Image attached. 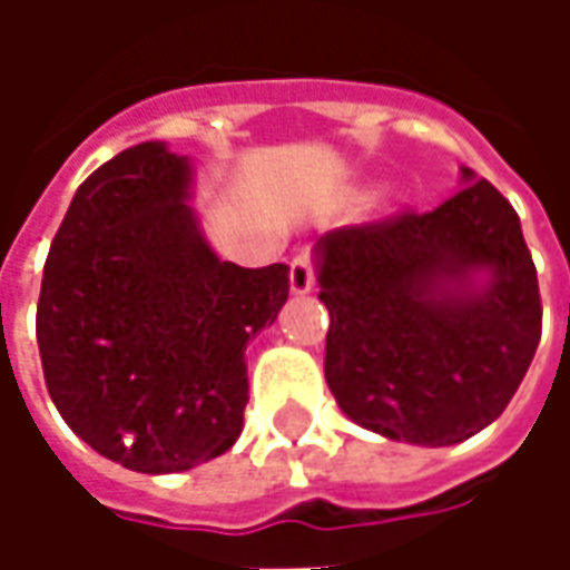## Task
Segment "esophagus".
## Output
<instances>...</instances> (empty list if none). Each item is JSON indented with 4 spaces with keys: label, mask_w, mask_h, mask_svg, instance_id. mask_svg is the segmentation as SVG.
Returning <instances> with one entry per match:
<instances>
[{
    "label": "esophagus",
    "mask_w": 570,
    "mask_h": 570,
    "mask_svg": "<svg viewBox=\"0 0 570 570\" xmlns=\"http://www.w3.org/2000/svg\"><path fill=\"white\" fill-rule=\"evenodd\" d=\"M311 286H314V259L311 253H298L296 259L289 262V289L296 296H305L311 293Z\"/></svg>",
    "instance_id": "1"
}]
</instances>
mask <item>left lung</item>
Returning <instances> with one entry per match:
<instances>
[{"label":"left lung","mask_w":570,"mask_h":570,"mask_svg":"<svg viewBox=\"0 0 570 570\" xmlns=\"http://www.w3.org/2000/svg\"><path fill=\"white\" fill-rule=\"evenodd\" d=\"M461 176L436 210L335 228L314 249L335 403L360 428L430 449L501 415L543 314L510 200L473 170Z\"/></svg>","instance_id":"left-lung-1"}]
</instances>
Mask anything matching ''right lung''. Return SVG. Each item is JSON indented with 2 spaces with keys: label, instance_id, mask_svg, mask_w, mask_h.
I'll return each mask as SVG.
<instances>
[{
  "label": "right lung",
  "instance_id": "1",
  "mask_svg": "<svg viewBox=\"0 0 570 570\" xmlns=\"http://www.w3.org/2000/svg\"><path fill=\"white\" fill-rule=\"evenodd\" d=\"M191 164L140 142L97 167L57 228L36 338L76 436L137 473H183L244 430L247 345L289 296V268L223 262L188 207Z\"/></svg>",
  "mask_w": 570,
  "mask_h": 570
}]
</instances>
